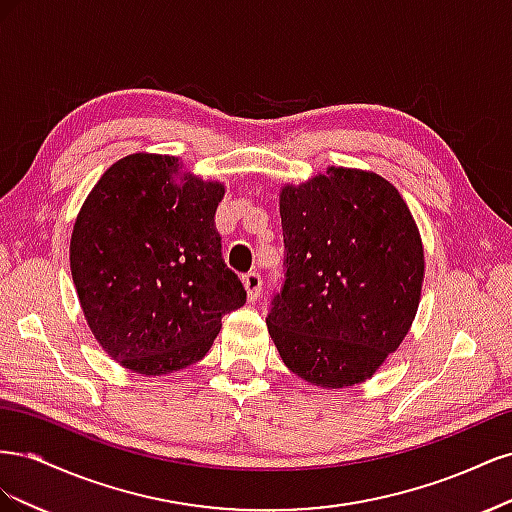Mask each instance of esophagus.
I'll return each mask as SVG.
<instances>
[{"label": "esophagus", "mask_w": 512, "mask_h": 512, "mask_svg": "<svg viewBox=\"0 0 512 512\" xmlns=\"http://www.w3.org/2000/svg\"><path fill=\"white\" fill-rule=\"evenodd\" d=\"M243 286L247 290V299H250V301H256L260 297L262 280H260V275L256 271H250V273L243 275Z\"/></svg>", "instance_id": "obj_1"}]
</instances>
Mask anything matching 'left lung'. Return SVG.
I'll use <instances>...</instances> for the list:
<instances>
[{"mask_svg":"<svg viewBox=\"0 0 512 512\" xmlns=\"http://www.w3.org/2000/svg\"><path fill=\"white\" fill-rule=\"evenodd\" d=\"M284 282L269 335L286 367L322 389L365 382L410 331L423 243L386 179L331 166L280 194Z\"/></svg>","mask_w":512,"mask_h":512,"instance_id":"obj_1","label":"left lung"}]
</instances>
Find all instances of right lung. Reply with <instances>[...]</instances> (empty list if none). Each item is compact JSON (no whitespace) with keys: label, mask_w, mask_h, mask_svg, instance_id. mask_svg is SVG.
<instances>
[{"label":"right lung","mask_w":512,"mask_h":512,"mask_svg":"<svg viewBox=\"0 0 512 512\" xmlns=\"http://www.w3.org/2000/svg\"><path fill=\"white\" fill-rule=\"evenodd\" d=\"M173 156L115 162L89 192L70 269L91 333L126 369L173 374L203 359L245 288L222 258L215 209L224 185Z\"/></svg>","instance_id":"1"}]
</instances>
